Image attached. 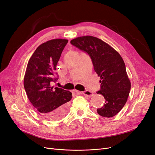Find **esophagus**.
<instances>
[{"label":"esophagus","instance_id":"obj_1","mask_svg":"<svg viewBox=\"0 0 155 155\" xmlns=\"http://www.w3.org/2000/svg\"><path fill=\"white\" fill-rule=\"evenodd\" d=\"M74 92H75V93L77 94H83V95H85V96H87L89 97H91L93 96V93L90 92V91H84V92H79L78 91H75Z\"/></svg>","mask_w":155,"mask_h":155}]
</instances>
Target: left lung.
<instances>
[{"label": "left lung", "mask_w": 155, "mask_h": 155, "mask_svg": "<svg viewBox=\"0 0 155 155\" xmlns=\"http://www.w3.org/2000/svg\"><path fill=\"white\" fill-rule=\"evenodd\" d=\"M70 43L90 56L95 72L100 77L101 88L97 94L104 96L105 104L97 109L106 118L116 115L127 101L130 81L120 54L104 41L87 35L72 39Z\"/></svg>", "instance_id": "obj_1"}]
</instances>
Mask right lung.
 Returning <instances> with one entry per match:
<instances>
[{
  "instance_id": "obj_1",
  "label": "right lung",
  "mask_w": 155,
  "mask_h": 155,
  "mask_svg": "<svg viewBox=\"0 0 155 155\" xmlns=\"http://www.w3.org/2000/svg\"><path fill=\"white\" fill-rule=\"evenodd\" d=\"M67 39H55L39 45L28 61L24 78L28 97L41 115L59 120L67 114L72 95L68 91L54 87L55 70Z\"/></svg>"
}]
</instances>
